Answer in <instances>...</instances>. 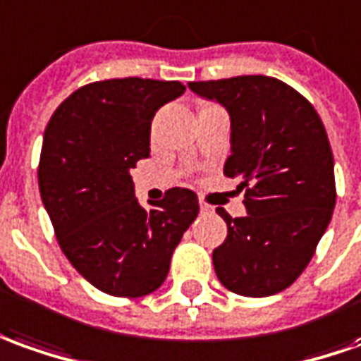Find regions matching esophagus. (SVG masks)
Instances as JSON below:
<instances>
[{
	"label": "esophagus",
	"instance_id": "obj_1",
	"mask_svg": "<svg viewBox=\"0 0 361 361\" xmlns=\"http://www.w3.org/2000/svg\"><path fill=\"white\" fill-rule=\"evenodd\" d=\"M200 212H212V206L204 202V200H200Z\"/></svg>",
	"mask_w": 361,
	"mask_h": 361
}]
</instances>
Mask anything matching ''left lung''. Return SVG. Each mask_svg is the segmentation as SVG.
Returning <instances> with one entry per match:
<instances>
[{
    "label": "left lung",
    "instance_id": "left-lung-1",
    "mask_svg": "<svg viewBox=\"0 0 361 361\" xmlns=\"http://www.w3.org/2000/svg\"><path fill=\"white\" fill-rule=\"evenodd\" d=\"M198 96L232 118L228 178H240L247 216L232 218L212 252L216 275L242 297H269L290 287L309 265L336 204L334 157L314 106L271 76L190 82Z\"/></svg>",
    "mask_w": 361,
    "mask_h": 361
}]
</instances>
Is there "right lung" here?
I'll list each match as a JSON object with an SVG mask.
<instances>
[{"label": "right lung", "mask_w": 361, "mask_h": 361, "mask_svg": "<svg viewBox=\"0 0 361 361\" xmlns=\"http://www.w3.org/2000/svg\"><path fill=\"white\" fill-rule=\"evenodd\" d=\"M176 80L111 78L72 92L44 129L39 190L72 267L114 297H145L166 279L198 216L188 188L141 208L129 171L149 157L155 111L185 94Z\"/></svg>", "instance_id": "obj_1"}]
</instances>
